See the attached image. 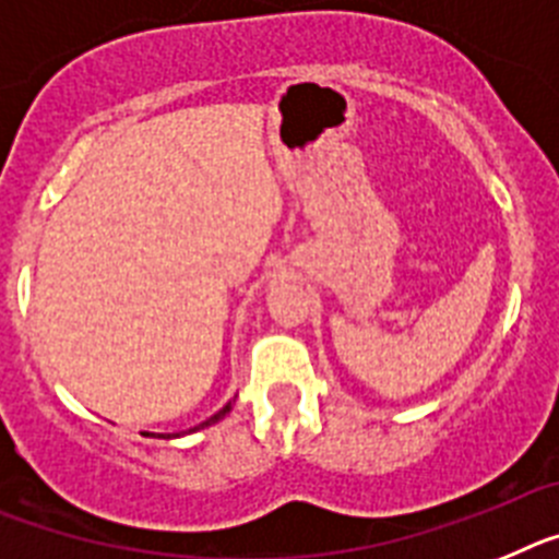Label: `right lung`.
<instances>
[{
    "label": "right lung",
    "instance_id": "1",
    "mask_svg": "<svg viewBox=\"0 0 559 559\" xmlns=\"http://www.w3.org/2000/svg\"><path fill=\"white\" fill-rule=\"evenodd\" d=\"M233 402H236V400H230V402H227L225 407H219V411H216V414L207 416V419L202 421V425L191 427V430H188V433H197V430H202V427H211V425H216V421L225 419V416L230 414V411H233ZM179 436H182V433H159V439H179Z\"/></svg>",
    "mask_w": 559,
    "mask_h": 559
}]
</instances>
